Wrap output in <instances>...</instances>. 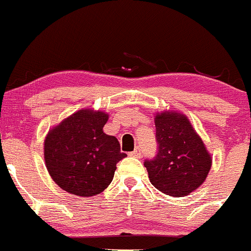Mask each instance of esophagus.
<instances>
[{
	"label": "esophagus",
	"instance_id": "esophagus-1",
	"mask_svg": "<svg viewBox=\"0 0 251 251\" xmlns=\"http://www.w3.org/2000/svg\"><path fill=\"white\" fill-rule=\"evenodd\" d=\"M141 153H142L141 147H136L133 152L129 153V155H131V157H135V158H140L141 157Z\"/></svg>",
	"mask_w": 251,
	"mask_h": 251
}]
</instances>
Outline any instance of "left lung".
Listing matches in <instances>:
<instances>
[{
  "label": "left lung",
  "mask_w": 251,
  "mask_h": 251,
  "mask_svg": "<svg viewBox=\"0 0 251 251\" xmlns=\"http://www.w3.org/2000/svg\"><path fill=\"white\" fill-rule=\"evenodd\" d=\"M154 121L157 154L144 163L151 183L166 195H188L206 179L211 154L184 115L163 112Z\"/></svg>",
  "instance_id": "1"
}]
</instances>
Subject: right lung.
Segmentation results:
<instances>
[{"mask_svg":"<svg viewBox=\"0 0 251 251\" xmlns=\"http://www.w3.org/2000/svg\"><path fill=\"white\" fill-rule=\"evenodd\" d=\"M107 116L80 110L50 130L44 158L50 176L63 190L93 196L112 182L116 164L126 157L115 136L103 131Z\"/></svg>","mask_w":251,"mask_h":251,"instance_id":"obj_1","label":"right lung"}]
</instances>
